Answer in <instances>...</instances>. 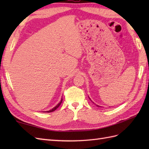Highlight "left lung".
Masks as SVG:
<instances>
[{
    "label": "left lung",
    "instance_id": "left-lung-1",
    "mask_svg": "<svg viewBox=\"0 0 149 149\" xmlns=\"http://www.w3.org/2000/svg\"><path fill=\"white\" fill-rule=\"evenodd\" d=\"M89 99H90V98H89ZM90 100H91V99H90ZM93 103H94V102H93ZM96 106H97V107H100V106H99V105H97V104H96Z\"/></svg>",
    "mask_w": 149,
    "mask_h": 149
}]
</instances>
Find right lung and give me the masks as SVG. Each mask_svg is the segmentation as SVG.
Masks as SVG:
<instances>
[{
    "mask_svg": "<svg viewBox=\"0 0 149 149\" xmlns=\"http://www.w3.org/2000/svg\"><path fill=\"white\" fill-rule=\"evenodd\" d=\"M62 100H63V99L61 98V100H60V102L57 104V105L55 106V107H54L52 109H50V110H49V111H43V113H50V112H52V111H54L58 108V107L61 105V102H62Z\"/></svg>",
    "mask_w": 149,
    "mask_h": 149,
    "instance_id": "1",
    "label": "right lung"
}]
</instances>
